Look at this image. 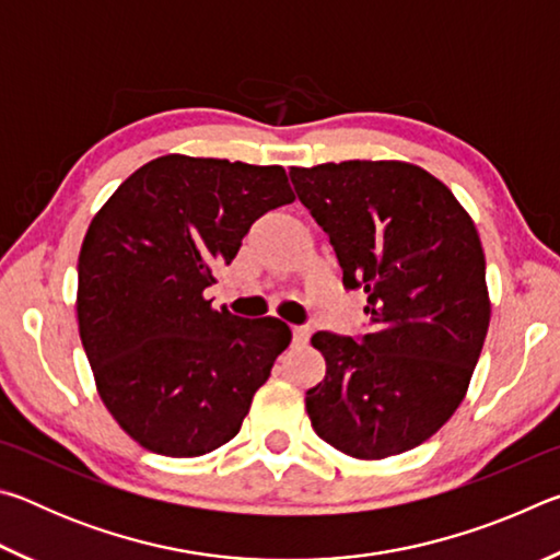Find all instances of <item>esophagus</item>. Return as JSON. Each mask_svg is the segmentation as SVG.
Listing matches in <instances>:
<instances>
[{
    "label": "esophagus",
    "instance_id": "1",
    "mask_svg": "<svg viewBox=\"0 0 560 560\" xmlns=\"http://www.w3.org/2000/svg\"><path fill=\"white\" fill-rule=\"evenodd\" d=\"M291 334H293V343H296V346H306L308 338H311V328H306V326H293Z\"/></svg>",
    "mask_w": 560,
    "mask_h": 560
}]
</instances>
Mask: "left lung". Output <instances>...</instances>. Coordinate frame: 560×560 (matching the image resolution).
I'll return each instance as SVG.
<instances>
[{"mask_svg": "<svg viewBox=\"0 0 560 560\" xmlns=\"http://www.w3.org/2000/svg\"><path fill=\"white\" fill-rule=\"evenodd\" d=\"M371 330H320L326 377L306 393L316 434L355 459L430 440L467 395L489 328L487 264L471 217L428 170L400 160L291 167Z\"/></svg>", "mask_w": 560, "mask_h": 560, "instance_id": "obj_1", "label": "left lung"}]
</instances>
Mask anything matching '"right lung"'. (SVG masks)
<instances>
[{
    "label": "right lung",
    "instance_id": "right-lung-1",
    "mask_svg": "<svg viewBox=\"0 0 560 560\" xmlns=\"http://www.w3.org/2000/svg\"><path fill=\"white\" fill-rule=\"evenodd\" d=\"M289 202L281 165L163 155L93 217L79 254V334L101 400L140 447L200 457L240 432L291 330L214 311L205 289L252 224Z\"/></svg>",
    "mask_w": 560,
    "mask_h": 560
}]
</instances>
